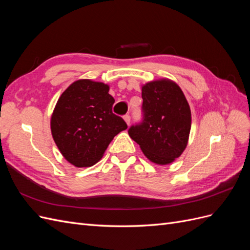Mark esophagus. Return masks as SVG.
I'll return each instance as SVG.
<instances>
[{
	"instance_id": "esophagus-1",
	"label": "esophagus",
	"mask_w": 250,
	"mask_h": 250,
	"mask_svg": "<svg viewBox=\"0 0 250 250\" xmlns=\"http://www.w3.org/2000/svg\"><path fill=\"white\" fill-rule=\"evenodd\" d=\"M124 121H125L127 125H129L130 124V116H128V115L124 116Z\"/></svg>"
}]
</instances>
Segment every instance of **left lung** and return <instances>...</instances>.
<instances>
[{
    "instance_id": "left-lung-1",
    "label": "left lung",
    "mask_w": 250,
    "mask_h": 250,
    "mask_svg": "<svg viewBox=\"0 0 250 250\" xmlns=\"http://www.w3.org/2000/svg\"><path fill=\"white\" fill-rule=\"evenodd\" d=\"M144 121L131 126L129 137L149 161L169 165L179 157L188 142L191 109L176 82L163 78L142 85Z\"/></svg>"
}]
</instances>
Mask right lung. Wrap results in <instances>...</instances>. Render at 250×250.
Returning <instances> with one entry per match:
<instances>
[{"label": "right lung", "mask_w": 250, "mask_h": 250, "mask_svg": "<svg viewBox=\"0 0 250 250\" xmlns=\"http://www.w3.org/2000/svg\"><path fill=\"white\" fill-rule=\"evenodd\" d=\"M109 85L90 79L74 81L59 97L51 116V132L60 153L77 168L99 162L110 142L127 129L112 113Z\"/></svg>", "instance_id": "right-lung-1"}]
</instances>
